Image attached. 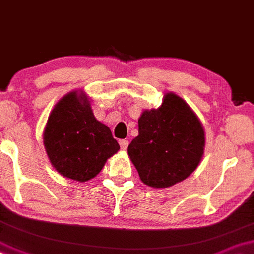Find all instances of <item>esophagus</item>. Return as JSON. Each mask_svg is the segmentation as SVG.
<instances>
[{
    "label": "esophagus",
    "mask_w": 254,
    "mask_h": 254,
    "mask_svg": "<svg viewBox=\"0 0 254 254\" xmlns=\"http://www.w3.org/2000/svg\"><path fill=\"white\" fill-rule=\"evenodd\" d=\"M119 143H120V147H121L122 151H126L127 147H128V143L129 142H128V140H120Z\"/></svg>",
    "instance_id": "esophagus-1"
}]
</instances>
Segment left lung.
<instances>
[{
    "label": "left lung",
    "instance_id": "1",
    "mask_svg": "<svg viewBox=\"0 0 254 254\" xmlns=\"http://www.w3.org/2000/svg\"><path fill=\"white\" fill-rule=\"evenodd\" d=\"M203 148L205 132L195 113L177 94L167 93L160 107L142 112L128 155L143 184L166 189L193 173Z\"/></svg>",
    "mask_w": 254,
    "mask_h": 254
}]
</instances>
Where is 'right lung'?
I'll use <instances>...</instances> for the list:
<instances>
[{"mask_svg":"<svg viewBox=\"0 0 254 254\" xmlns=\"http://www.w3.org/2000/svg\"><path fill=\"white\" fill-rule=\"evenodd\" d=\"M43 143L53 167L68 179L96 177L120 146L111 129L94 117L83 92L64 95L55 105L43 132Z\"/></svg>","mask_w":254,"mask_h":254,"instance_id":"1","label":"right lung"}]
</instances>
